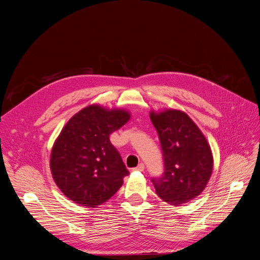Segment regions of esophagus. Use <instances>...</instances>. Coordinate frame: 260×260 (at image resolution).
I'll return each mask as SVG.
<instances>
[{"mask_svg": "<svg viewBox=\"0 0 260 260\" xmlns=\"http://www.w3.org/2000/svg\"><path fill=\"white\" fill-rule=\"evenodd\" d=\"M133 171H138V172H143L144 171V165L143 163H140L138 167H136L133 169Z\"/></svg>", "mask_w": 260, "mask_h": 260, "instance_id": "obj_1", "label": "esophagus"}]
</instances>
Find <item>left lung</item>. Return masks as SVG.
<instances>
[{
	"label": "left lung",
	"instance_id": "left-lung-1",
	"mask_svg": "<svg viewBox=\"0 0 260 260\" xmlns=\"http://www.w3.org/2000/svg\"><path fill=\"white\" fill-rule=\"evenodd\" d=\"M151 120L159 136L165 171L153 177L152 182L163 201L180 206L200 195L210 179L213 170L210 145L183 112H152Z\"/></svg>",
	"mask_w": 260,
	"mask_h": 260
}]
</instances>
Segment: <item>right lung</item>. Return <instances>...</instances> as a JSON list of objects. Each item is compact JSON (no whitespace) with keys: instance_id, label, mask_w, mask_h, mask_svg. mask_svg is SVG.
Wrapping results in <instances>:
<instances>
[{"instance_id":"add662e5","label":"right lung","mask_w":260,"mask_h":260,"mask_svg":"<svg viewBox=\"0 0 260 260\" xmlns=\"http://www.w3.org/2000/svg\"><path fill=\"white\" fill-rule=\"evenodd\" d=\"M128 120L125 111L90 105L67 122L50 157L53 180L67 198L95 208L117 193L129 172L109 135Z\"/></svg>"}]
</instances>
